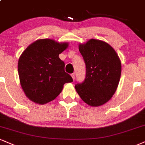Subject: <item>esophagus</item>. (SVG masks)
Segmentation results:
<instances>
[{"label": "esophagus", "instance_id": "obj_1", "mask_svg": "<svg viewBox=\"0 0 145 145\" xmlns=\"http://www.w3.org/2000/svg\"><path fill=\"white\" fill-rule=\"evenodd\" d=\"M71 77H72V78H73V80H75V76H76V75H75V74L74 73V74H71Z\"/></svg>", "mask_w": 145, "mask_h": 145}]
</instances>
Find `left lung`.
I'll return each mask as SVG.
<instances>
[{"label":"left lung","mask_w":145,"mask_h":145,"mask_svg":"<svg viewBox=\"0 0 145 145\" xmlns=\"http://www.w3.org/2000/svg\"><path fill=\"white\" fill-rule=\"evenodd\" d=\"M86 67V78L75 86L84 102L91 107L105 104L112 98L119 84L121 64L119 56L107 42L90 39L79 44Z\"/></svg>","instance_id":"8db88e82"}]
</instances>
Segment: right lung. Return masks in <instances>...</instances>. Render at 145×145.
I'll list each match as a JSON object with an SVG mask.
<instances>
[{
	"label": "right lung",
	"instance_id": "right-lung-1",
	"mask_svg": "<svg viewBox=\"0 0 145 145\" xmlns=\"http://www.w3.org/2000/svg\"><path fill=\"white\" fill-rule=\"evenodd\" d=\"M68 42L39 39L29 44L18 61L20 84L26 97L35 103L44 105L53 101L65 83L73 79L65 71V63L59 55Z\"/></svg>",
	"mask_w": 145,
	"mask_h": 145
}]
</instances>
